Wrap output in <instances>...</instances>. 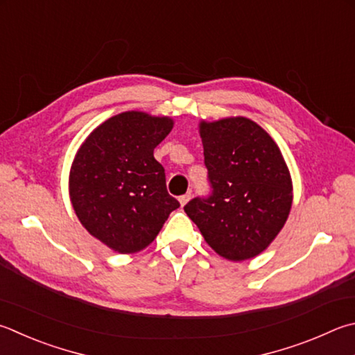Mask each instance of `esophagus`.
Masks as SVG:
<instances>
[{"mask_svg": "<svg viewBox=\"0 0 355 355\" xmlns=\"http://www.w3.org/2000/svg\"><path fill=\"white\" fill-rule=\"evenodd\" d=\"M189 200H191V194H184V196H182V197L178 198V202H180V205H182V208H183V206L188 203Z\"/></svg>", "mask_w": 355, "mask_h": 355, "instance_id": "esophagus-1", "label": "esophagus"}]
</instances>
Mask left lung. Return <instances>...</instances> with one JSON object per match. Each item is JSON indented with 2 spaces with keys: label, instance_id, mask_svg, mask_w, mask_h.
Instances as JSON below:
<instances>
[{
  "label": "left lung",
  "instance_id": "1",
  "mask_svg": "<svg viewBox=\"0 0 355 355\" xmlns=\"http://www.w3.org/2000/svg\"><path fill=\"white\" fill-rule=\"evenodd\" d=\"M212 196L184 212L206 243L225 259H253L287 222L293 202L290 171L275 139L243 116L200 121Z\"/></svg>",
  "mask_w": 355,
  "mask_h": 355
}]
</instances>
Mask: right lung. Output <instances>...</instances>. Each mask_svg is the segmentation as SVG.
I'll return each instance as SVG.
<instances>
[{"mask_svg":"<svg viewBox=\"0 0 355 355\" xmlns=\"http://www.w3.org/2000/svg\"><path fill=\"white\" fill-rule=\"evenodd\" d=\"M172 127L169 116L124 112L96 127L76 153L71 205L82 227L116 253L149 247L180 206L167 194L164 169L153 157Z\"/></svg>","mask_w":355,"mask_h":355,"instance_id":"add662e5","label":"right lung"}]
</instances>
